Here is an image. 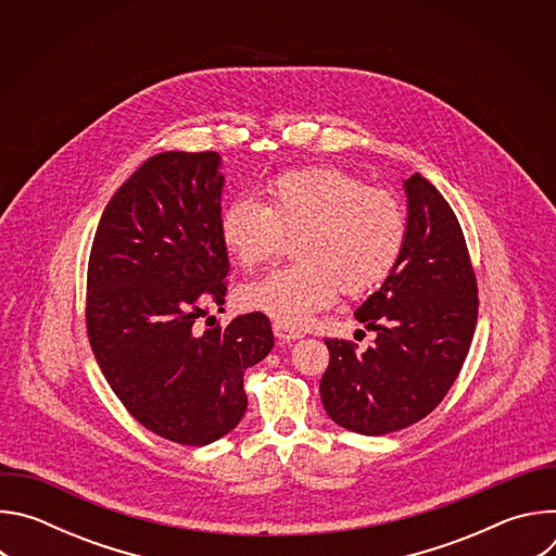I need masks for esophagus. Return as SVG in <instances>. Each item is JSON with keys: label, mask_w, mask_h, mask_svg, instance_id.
<instances>
[{"label": "esophagus", "mask_w": 556, "mask_h": 556, "mask_svg": "<svg viewBox=\"0 0 556 556\" xmlns=\"http://www.w3.org/2000/svg\"><path fill=\"white\" fill-rule=\"evenodd\" d=\"M273 332H275V337L279 339V341H283V343H288V341H296V339H301L303 334H301V330H296V328H292V326H288V324H273Z\"/></svg>", "instance_id": "34e87169"}]
</instances>
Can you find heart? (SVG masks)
<instances>
[{"instance_id": "b5f03b06", "label": "heart", "mask_w": 556, "mask_h": 556, "mask_svg": "<svg viewBox=\"0 0 556 556\" xmlns=\"http://www.w3.org/2000/svg\"><path fill=\"white\" fill-rule=\"evenodd\" d=\"M264 204L232 200L219 217L224 249L244 270L273 262L294 240L299 264L268 273L240 290V303L279 324L303 326L330 307L339 290L361 294L399 262L407 219L389 191L365 187L339 167H307L273 178Z\"/></svg>"}]
</instances>
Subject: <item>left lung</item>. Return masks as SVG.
<instances>
[{
  "label": "left lung",
  "instance_id": "8db88e82",
  "mask_svg": "<svg viewBox=\"0 0 556 556\" xmlns=\"http://www.w3.org/2000/svg\"><path fill=\"white\" fill-rule=\"evenodd\" d=\"M407 235L382 286L356 309L371 348L328 339L321 378L328 416L361 435H384L429 416L455 382L478 324V281L459 222L420 174L405 180Z\"/></svg>",
  "mask_w": 556,
  "mask_h": 556
}]
</instances>
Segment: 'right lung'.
Returning a JSON list of instances; mask_svg holds the SVG:
<instances>
[{"label": "right lung", "mask_w": 556, "mask_h": 556, "mask_svg": "<svg viewBox=\"0 0 556 556\" xmlns=\"http://www.w3.org/2000/svg\"><path fill=\"white\" fill-rule=\"evenodd\" d=\"M219 165L215 151L144 161L105 206L88 264L86 326L103 376L144 429L187 446L240 425L244 371L275 345L262 312L193 328L226 294Z\"/></svg>", "instance_id": "1"}]
</instances>
